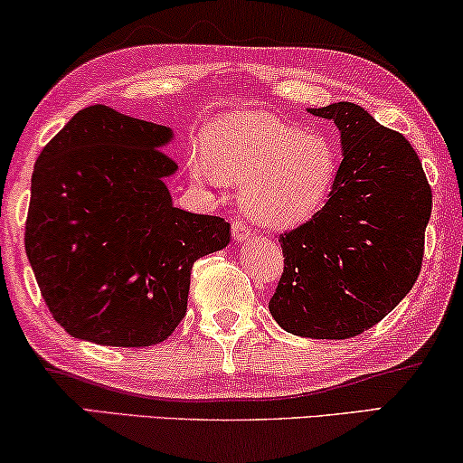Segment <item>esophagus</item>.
Returning a JSON list of instances; mask_svg holds the SVG:
<instances>
[{
	"label": "esophagus",
	"instance_id": "34e87169",
	"mask_svg": "<svg viewBox=\"0 0 463 463\" xmlns=\"http://www.w3.org/2000/svg\"><path fill=\"white\" fill-rule=\"evenodd\" d=\"M232 236H233V240H238V242H242V240L250 236V225L246 223V221L236 219V221H233V227H232Z\"/></svg>",
	"mask_w": 463,
	"mask_h": 463
}]
</instances>
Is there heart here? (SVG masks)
Segmentation results:
<instances>
[{
    "label": "heart",
    "mask_w": 463,
    "mask_h": 463,
    "mask_svg": "<svg viewBox=\"0 0 463 463\" xmlns=\"http://www.w3.org/2000/svg\"><path fill=\"white\" fill-rule=\"evenodd\" d=\"M191 161L197 178L244 184L242 203L257 223L291 227L323 206L338 174V153L323 131H299L268 112L219 117Z\"/></svg>",
    "instance_id": "obj_1"
}]
</instances>
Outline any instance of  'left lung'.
<instances>
[{"label": "left lung", "mask_w": 463, "mask_h": 463, "mask_svg": "<svg viewBox=\"0 0 463 463\" xmlns=\"http://www.w3.org/2000/svg\"><path fill=\"white\" fill-rule=\"evenodd\" d=\"M310 114L332 118L345 155L326 206L280 233L285 268L268 306L285 332L345 340L385 319L415 285L431 187L411 142L362 106Z\"/></svg>", "instance_id": "obj_1"}]
</instances>
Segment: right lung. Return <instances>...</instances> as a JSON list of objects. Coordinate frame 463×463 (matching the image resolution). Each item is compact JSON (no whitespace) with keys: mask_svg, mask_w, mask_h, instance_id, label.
Here are the masks:
<instances>
[{"mask_svg":"<svg viewBox=\"0 0 463 463\" xmlns=\"http://www.w3.org/2000/svg\"><path fill=\"white\" fill-rule=\"evenodd\" d=\"M172 129L108 106L76 112L42 148L25 250L52 319L104 346H153L184 312L191 268L230 223L172 206Z\"/></svg>","mask_w":463,"mask_h":463,"instance_id":"1","label":"right lung"}]
</instances>
